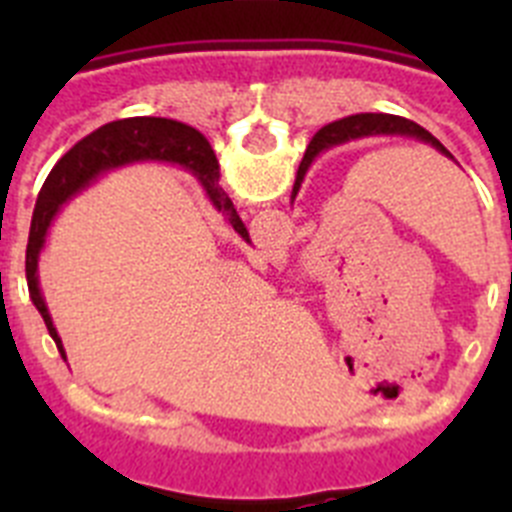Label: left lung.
<instances>
[{"instance_id": "left-lung-1", "label": "left lung", "mask_w": 512, "mask_h": 512, "mask_svg": "<svg viewBox=\"0 0 512 512\" xmlns=\"http://www.w3.org/2000/svg\"><path fill=\"white\" fill-rule=\"evenodd\" d=\"M369 133H410V135H418L420 140L431 143V146H436L441 153L451 156V153L443 148L441 140H436L431 133H428V130H423L420 125H415V122L405 120V117L374 115V112L343 117V120L330 122V125H325V128H320L318 133L312 135L310 146H307V151H305V158H302L300 169H297V179H295V189H292V197H295L297 189H300L302 176H305L307 164H310V158L315 156V153H320L323 148L336 146V143H343V140H348V138H359V135H369Z\"/></svg>"}]
</instances>
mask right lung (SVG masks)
<instances>
[{
	"instance_id": "obj_1",
	"label": "right lung",
	"mask_w": 512,
	"mask_h": 512,
	"mask_svg": "<svg viewBox=\"0 0 512 512\" xmlns=\"http://www.w3.org/2000/svg\"><path fill=\"white\" fill-rule=\"evenodd\" d=\"M138 158H164V161H176L184 164L200 176V182L205 184L210 200L215 207L228 217V223L241 238L248 241V230L243 220L235 212L233 202L220 187V164H217L215 151L210 148L205 135L200 130L189 128L184 122L166 120V117H128V120L107 122L92 135L76 143L66 156L56 164V169L48 174L43 189L38 194L33 210V223H30V238H27V253H25V274H27V292L33 300L35 310L43 315L48 333L56 341L58 351L63 354L61 338H58L56 328L51 323V315L45 310V302L40 297L38 289V253L43 248L45 230L51 225L53 215L58 207L69 200L71 194L79 192L89 179L99 174V171L110 169V166L128 164V161H138Z\"/></svg>"
}]
</instances>
